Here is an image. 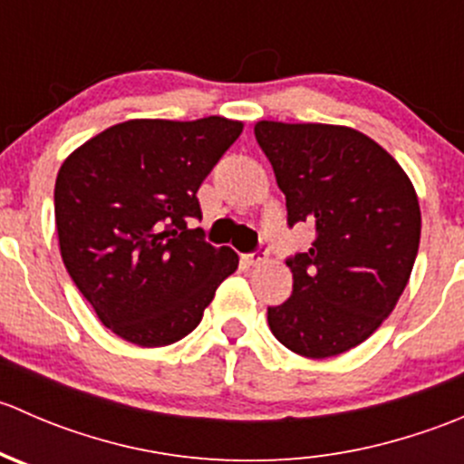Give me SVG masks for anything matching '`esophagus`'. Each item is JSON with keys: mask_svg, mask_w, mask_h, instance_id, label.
I'll use <instances>...</instances> for the list:
<instances>
[{"mask_svg": "<svg viewBox=\"0 0 464 464\" xmlns=\"http://www.w3.org/2000/svg\"><path fill=\"white\" fill-rule=\"evenodd\" d=\"M265 260H266V251H258V254L245 256V262H246V265H251V266L260 265V262H265Z\"/></svg>", "mask_w": 464, "mask_h": 464, "instance_id": "1", "label": "esophagus"}]
</instances>
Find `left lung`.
<instances>
[{"instance_id":"1","label":"left lung","mask_w":464,"mask_h":464,"mask_svg":"<svg viewBox=\"0 0 464 464\" xmlns=\"http://www.w3.org/2000/svg\"><path fill=\"white\" fill-rule=\"evenodd\" d=\"M254 132L287 199V222L316 228L310 249L287 260L292 296L269 307L266 321L292 353L334 357L395 310L420 246L418 193L359 130L258 121Z\"/></svg>"}]
</instances>
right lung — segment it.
<instances>
[{
    "label": "right lung",
    "mask_w": 464,
    "mask_h": 464,
    "mask_svg": "<svg viewBox=\"0 0 464 464\" xmlns=\"http://www.w3.org/2000/svg\"><path fill=\"white\" fill-rule=\"evenodd\" d=\"M242 121L132 119L73 150L55 179V228L69 276L96 316L141 348L195 330L237 254L210 246L198 190Z\"/></svg>",
    "instance_id": "obj_1"
}]
</instances>
